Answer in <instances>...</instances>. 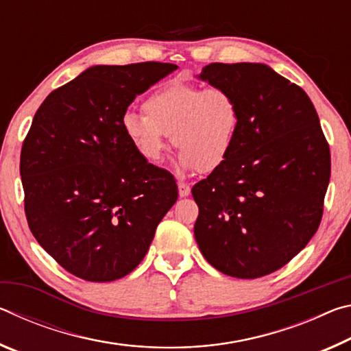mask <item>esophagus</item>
<instances>
[{"label":"esophagus","instance_id":"1","mask_svg":"<svg viewBox=\"0 0 351 351\" xmlns=\"http://www.w3.org/2000/svg\"><path fill=\"white\" fill-rule=\"evenodd\" d=\"M178 190H180V197H189L190 195V186L187 182H178Z\"/></svg>","mask_w":351,"mask_h":351}]
</instances>
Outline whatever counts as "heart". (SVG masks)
<instances>
[{
  "label": "heart",
  "instance_id": "1",
  "mask_svg": "<svg viewBox=\"0 0 351 351\" xmlns=\"http://www.w3.org/2000/svg\"><path fill=\"white\" fill-rule=\"evenodd\" d=\"M144 112L128 111L122 128L147 161L158 162L167 148L169 134L180 148L182 169L213 171L232 152L241 125L235 93L226 86H199L170 82L144 100Z\"/></svg>",
  "mask_w": 351,
  "mask_h": 351
}]
</instances>
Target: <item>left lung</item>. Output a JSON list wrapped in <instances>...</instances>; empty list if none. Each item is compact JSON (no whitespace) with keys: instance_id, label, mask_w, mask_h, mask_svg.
<instances>
[{"instance_id":"obj_1","label":"left lung","mask_w":351,"mask_h":351,"mask_svg":"<svg viewBox=\"0 0 351 351\" xmlns=\"http://www.w3.org/2000/svg\"><path fill=\"white\" fill-rule=\"evenodd\" d=\"M201 80L235 93L241 125L226 162L192 187L201 254L223 274L280 269L316 234L330 147L306 93L261 63H210Z\"/></svg>"}]
</instances>
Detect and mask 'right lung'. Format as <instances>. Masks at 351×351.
Wrapping results in <instances>:
<instances>
[{
  "label": "right lung",
  "instance_id": "right-lung-1",
  "mask_svg": "<svg viewBox=\"0 0 351 351\" xmlns=\"http://www.w3.org/2000/svg\"><path fill=\"white\" fill-rule=\"evenodd\" d=\"M173 63L93 66L40 105L21 147L29 229L62 268L88 282L132 272L178 199L170 171L136 150L122 117Z\"/></svg>",
  "mask_w": 351,
  "mask_h": 351
}]
</instances>
